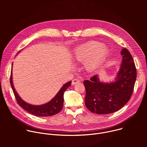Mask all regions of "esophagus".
Wrapping results in <instances>:
<instances>
[{
  "label": "esophagus",
  "instance_id": "1",
  "mask_svg": "<svg viewBox=\"0 0 147 147\" xmlns=\"http://www.w3.org/2000/svg\"><path fill=\"white\" fill-rule=\"evenodd\" d=\"M80 82V81L79 80L76 79V78H74V79H73V80H72L71 84H72L73 86H74V85H76V84H77L79 83Z\"/></svg>",
  "mask_w": 147,
  "mask_h": 147
}]
</instances>
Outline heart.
<instances>
[{
    "label": "heart",
    "instance_id": "1",
    "mask_svg": "<svg viewBox=\"0 0 147 147\" xmlns=\"http://www.w3.org/2000/svg\"><path fill=\"white\" fill-rule=\"evenodd\" d=\"M109 53V49L99 42L90 40L75 48L72 59L83 62L84 69L89 73L97 70L103 64Z\"/></svg>",
    "mask_w": 147,
    "mask_h": 147
}]
</instances>
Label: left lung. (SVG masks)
I'll use <instances>...</instances> for the list:
<instances>
[{"instance_id":"obj_1","label":"left lung","mask_w":147,"mask_h":147,"mask_svg":"<svg viewBox=\"0 0 147 147\" xmlns=\"http://www.w3.org/2000/svg\"><path fill=\"white\" fill-rule=\"evenodd\" d=\"M120 55L121 63L113 81H100L98 75L84 81L86 90V106L94 113L107 115L115 112L130 99L137 77L136 68L127 49L123 48Z\"/></svg>"}]
</instances>
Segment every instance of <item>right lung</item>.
<instances>
[{"label":"right lung","instance_id":"1","mask_svg":"<svg viewBox=\"0 0 147 147\" xmlns=\"http://www.w3.org/2000/svg\"><path fill=\"white\" fill-rule=\"evenodd\" d=\"M20 52V51H19L17 53H18ZM10 84L17 102L21 107L33 115L39 117H48L55 115L61 111L64 103V92L69 88V87L71 86V81L65 84L57 94L54 96V98H53L49 102L45 104L40 105H34L30 104L25 102L19 96L14 87L13 83L12 71L10 76Z\"/></svg>","mask_w":147,"mask_h":147}]
</instances>
